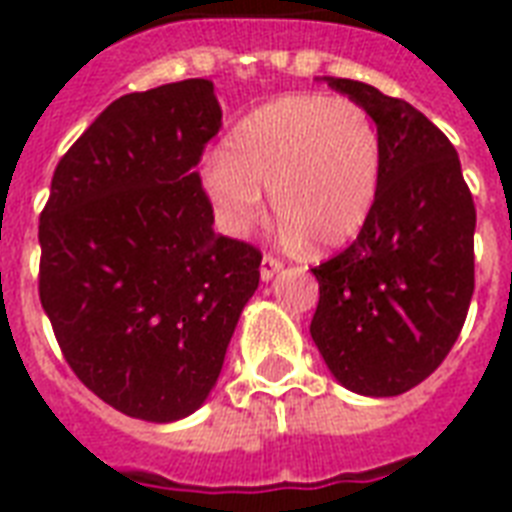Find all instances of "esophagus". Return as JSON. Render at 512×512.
<instances>
[{
    "label": "esophagus",
    "mask_w": 512,
    "mask_h": 512,
    "mask_svg": "<svg viewBox=\"0 0 512 512\" xmlns=\"http://www.w3.org/2000/svg\"><path fill=\"white\" fill-rule=\"evenodd\" d=\"M284 268V263H281L279 257H273V255H265L263 257V263H260V279L263 281H271L276 273Z\"/></svg>",
    "instance_id": "esophagus-1"
}]
</instances>
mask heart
I'll list each match as a JSON object with an SVG mask.
<instances>
[{
  "label": "heart",
  "instance_id": "b5f03b06",
  "mask_svg": "<svg viewBox=\"0 0 512 512\" xmlns=\"http://www.w3.org/2000/svg\"><path fill=\"white\" fill-rule=\"evenodd\" d=\"M380 127L361 103L292 92L249 111L201 170L217 220L244 236L265 217L271 193L289 241L337 249L364 231L382 183Z\"/></svg>",
  "mask_w": 512,
  "mask_h": 512
}]
</instances>
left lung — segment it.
<instances>
[{
  "mask_svg": "<svg viewBox=\"0 0 512 512\" xmlns=\"http://www.w3.org/2000/svg\"><path fill=\"white\" fill-rule=\"evenodd\" d=\"M324 82L374 116L385 162L364 231L313 268L311 337L342 388L398 396L436 372L460 337L476 287V207L460 156L428 116L372 84Z\"/></svg>",
  "mask_w": 512,
  "mask_h": 512,
  "instance_id": "8db88e82",
  "label": "left lung"
}]
</instances>
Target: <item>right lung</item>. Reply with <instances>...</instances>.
Listing matches in <instances>:
<instances>
[{
	"mask_svg": "<svg viewBox=\"0 0 512 512\" xmlns=\"http://www.w3.org/2000/svg\"><path fill=\"white\" fill-rule=\"evenodd\" d=\"M223 111L209 79L114 100L55 167L39 297L74 374L108 406L175 422L215 388L263 255L215 233L199 164Z\"/></svg>",
	"mask_w": 512,
	"mask_h": 512,
	"instance_id": "1",
	"label": "right lung"
}]
</instances>
